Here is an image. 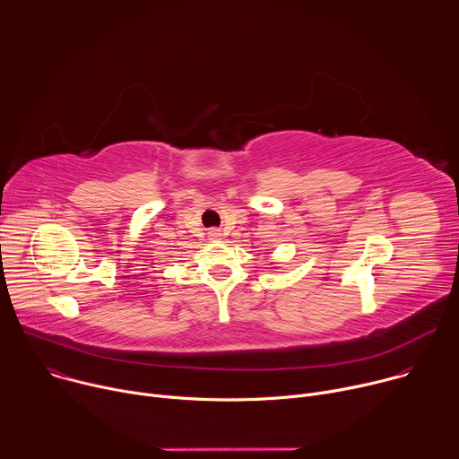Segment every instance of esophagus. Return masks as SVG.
Wrapping results in <instances>:
<instances>
[{"mask_svg": "<svg viewBox=\"0 0 459 459\" xmlns=\"http://www.w3.org/2000/svg\"><path fill=\"white\" fill-rule=\"evenodd\" d=\"M220 236H221V232H220V230H216V229L209 230V238H211V239H220Z\"/></svg>", "mask_w": 459, "mask_h": 459, "instance_id": "obj_1", "label": "esophagus"}]
</instances>
